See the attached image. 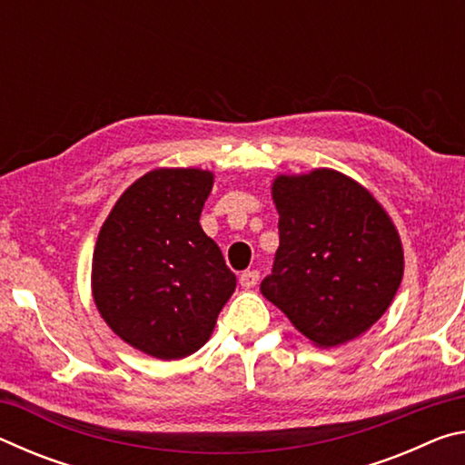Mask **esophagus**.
<instances>
[{"label":"esophagus","mask_w":465,"mask_h":465,"mask_svg":"<svg viewBox=\"0 0 465 465\" xmlns=\"http://www.w3.org/2000/svg\"><path fill=\"white\" fill-rule=\"evenodd\" d=\"M258 279H261V274H258V271H243L240 274V285L243 289H252V287H256Z\"/></svg>","instance_id":"esophagus-1"}]
</instances>
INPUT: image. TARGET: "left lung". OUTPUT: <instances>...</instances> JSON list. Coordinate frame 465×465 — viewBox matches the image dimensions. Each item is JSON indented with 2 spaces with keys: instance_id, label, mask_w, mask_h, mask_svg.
Segmentation results:
<instances>
[{
  "instance_id": "left-lung-1",
  "label": "left lung",
  "mask_w": 465,
  "mask_h": 465,
  "mask_svg": "<svg viewBox=\"0 0 465 465\" xmlns=\"http://www.w3.org/2000/svg\"><path fill=\"white\" fill-rule=\"evenodd\" d=\"M272 201L279 250L262 295L320 349L367 332L404 274L391 217L363 184L330 168L279 174Z\"/></svg>"
}]
</instances>
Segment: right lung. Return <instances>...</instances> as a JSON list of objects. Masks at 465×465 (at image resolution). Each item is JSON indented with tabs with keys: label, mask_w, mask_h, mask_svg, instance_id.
<instances>
[{
	"label": "right lung",
	"mask_w": 465,
	"mask_h": 465,
	"mask_svg": "<svg viewBox=\"0 0 465 465\" xmlns=\"http://www.w3.org/2000/svg\"><path fill=\"white\" fill-rule=\"evenodd\" d=\"M213 180L201 168L147 172L100 227L94 303L121 341L149 357L176 361L199 351L235 291V274L199 223Z\"/></svg>",
	"instance_id": "1"
}]
</instances>
